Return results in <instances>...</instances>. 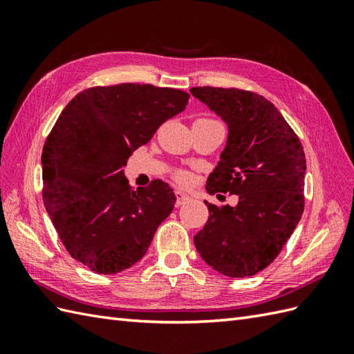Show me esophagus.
I'll return each instance as SVG.
<instances>
[{
  "mask_svg": "<svg viewBox=\"0 0 354 354\" xmlns=\"http://www.w3.org/2000/svg\"><path fill=\"white\" fill-rule=\"evenodd\" d=\"M175 196H176V205H183V204H185V202H189V201L193 199L192 194L181 192V190H176Z\"/></svg>",
  "mask_w": 354,
  "mask_h": 354,
  "instance_id": "obj_1",
  "label": "esophagus"
}]
</instances>
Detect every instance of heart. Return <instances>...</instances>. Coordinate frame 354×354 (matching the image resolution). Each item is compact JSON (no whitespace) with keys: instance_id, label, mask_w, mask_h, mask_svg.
<instances>
[{"instance_id":"obj_1","label":"heart","mask_w":354,"mask_h":354,"mask_svg":"<svg viewBox=\"0 0 354 354\" xmlns=\"http://www.w3.org/2000/svg\"><path fill=\"white\" fill-rule=\"evenodd\" d=\"M176 176H178L179 181H183V183H184V181H187V175H185V173H178Z\"/></svg>"}]
</instances>
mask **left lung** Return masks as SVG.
I'll list each match as a JSON object with an SVG mask.
<instances>
[{
  "label": "left lung",
  "instance_id": "1",
  "mask_svg": "<svg viewBox=\"0 0 354 354\" xmlns=\"http://www.w3.org/2000/svg\"><path fill=\"white\" fill-rule=\"evenodd\" d=\"M228 126L227 145L207 192L234 193L236 207L208 204L194 246L222 275L243 278L269 266L304 212L306 156L301 142L272 103L251 91L192 88Z\"/></svg>",
  "mask_w": 354,
  "mask_h": 354
}]
</instances>
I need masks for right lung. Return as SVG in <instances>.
<instances>
[{
	"label": "right lung",
	"instance_id": "add662e5",
	"mask_svg": "<svg viewBox=\"0 0 354 354\" xmlns=\"http://www.w3.org/2000/svg\"><path fill=\"white\" fill-rule=\"evenodd\" d=\"M189 99L181 89L122 84L66 104L44 145L42 199L74 260L109 275L146 254L176 196L160 179L133 190L123 167Z\"/></svg>",
	"mask_w": 354,
	"mask_h": 354
}]
</instances>
